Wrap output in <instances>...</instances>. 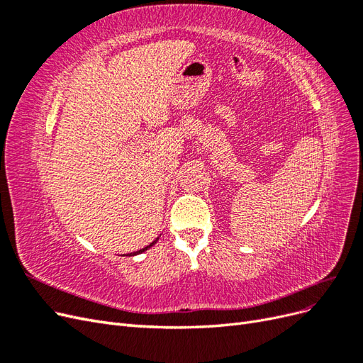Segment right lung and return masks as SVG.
I'll use <instances>...</instances> for the list:
<instances>
[{
	"instance_id": "obj_1",
	"label": "right lung",
	"mask_w": 363,
	"mask_h": 363,
	"mask_svg": "<svg viewBox=\"0 0 363 363\" xmlns=\"http://www.w3.org/2000/svg\"><path fill=\"white\" fill-rule=\"evenodd\" d=\"M157 240H159V238H157V239H156V240H152V242H151V244H150V245H147V247H145V248H142V250H139V251H135V252H133V255H131V256H136V255H140V252H144V251H147V250H148V248H151V247H152V245H155V244H156V242H157ZM128 256H130V255H128Z\"/></svg>"
}]
</instances>
